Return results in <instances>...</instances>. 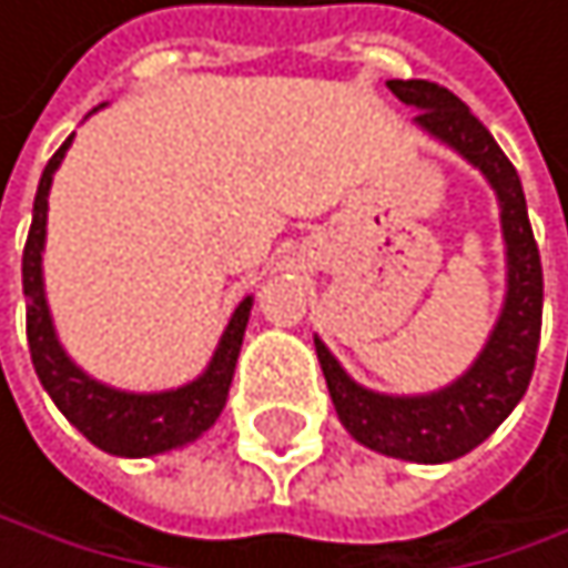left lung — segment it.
I'll use <instances>...</instances> for the list:
<instances>
[{
  "mask_svg": "<svg viewBox=\"0 0 568 568\" xmlns=\"http://www.w3.org/2000/svg\"><path fill=\"white\" fill-rule=\"evenodd\" d=\"M390 93L417 106L414 124L452 144L491 181L501 205V232L508 245V296L491 339L485 343L475 367L427 397H384L353 384L333 353L316 339V356L343 427L367 448L440 465L468 455L511 414L529 390L539 333H542V262L539 245L525 212L521 181L495 144L481 120L440 83L430 80H387Z\"/></svg>",
  "mask_w": 568,
  "mask_h": 568,
  "instance_id": "8db88e82",
  "label": "left lung"
}]
</instances>
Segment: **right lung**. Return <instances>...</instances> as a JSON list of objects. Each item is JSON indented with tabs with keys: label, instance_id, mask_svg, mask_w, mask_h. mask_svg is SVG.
<instances>
[{
	"label": "right lung",
	"instance_id": "right-lung-1",
	"mask_svg": "<svg viewBox=\"0 0 568 568\" xmlns=\"http://www.w3.org/2000/svg\"><path fill=\"white\" fill-rule=\"evenodd\" d=\"M70 141L73 138L63 141V148L50 158L43 178H39L36 201H32V225H29V239L22 248L29 356H32L39 384L47 387L53 404L67 414V420L90 444H97L100 452H110L120 458L161 455V452L181 448V444L201 437L219 420L225 397H229V387H232V374H235V359L242 349L252 300H245L235 310V316H232V323H229V329H225V336H222V343L209 363V371L201 374L194 384L178 387V390H164V394H124V390H110V387L90 381L63 353V346L53 333L47 296H43L47 194L53 184V171L60 168Z\"/></svg>",
	"mask_w": 568,
	"mask_h": 568
}]
</instances>
